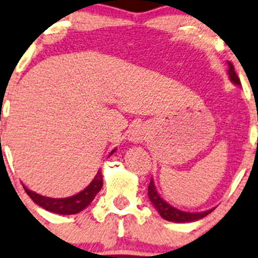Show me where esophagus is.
Masks as SVG:
<instances>
[{
	"instance_id": "obj_1",
	"label": "esophagus",
	"mask_w": 258,
	"mask_h": 258,
	"mask_svg": "<svg viewBox=\"0 0 258 258\" xmlns=\"http://www.w3.org/2000/svg\"><path fill=\"white\" fill-rule=\"evenodd\" d=\"M127 136H128V140L131 142L140 143L143 142L146 138V130L142 124H134L131 128L127 132Z\"/></svg>"
}]
</instances>
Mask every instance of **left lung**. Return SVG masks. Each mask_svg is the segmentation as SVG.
Listing matches in <instances>:
<instances>
[{
    "label": "left lung",
    "mask_w": 258,
    "mask_h": 258,
    "mask_svg": "<svg viewBox=\"0 0 258 258\" xmlns=\"http://www.w3.org/2000/svg\"><path fill=\"white\" fill-rule=\"evenodd\" d=\"M229 64V78L235 85L241 86L240 79L235 73V68L231 63ZM148 197H150V200L152 204L154 205V208L157 209V211L159 213V215L164 219V220L173 221V222H193L197 220H200V219L205 218V216L209 215L211 211L214 210L210 209V210L207 211H200V213H188V211H181L179 209L172 207L170 204H168L167 202H164L161 197H159L158 191H157L156 185L153 183V179H151V183L148 185Z\"/></svg>",
    "instance_id": "8db88e82"
}]
</instances>
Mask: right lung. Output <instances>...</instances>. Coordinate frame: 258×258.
Listing matches in <instances>:
<instances>
[{
    "mask_svg": "<svg viewBox=\"0 0 258 258\" xmlns=\"http://www.w3.org/2000/svg\"><path fill=\"white\" fill-rule=\"evenodd\" d=\"M116 150L111 151L110 156ZM102 183H104V180H102L101 170H97L93 181H91L84 190H81L80 193L69 198L54 199V198L43 197V195L29 190L26 186H24V190H26V193L29 195V198H31L37 205H39L40 208L45 209V210L48 211H51V213L60 214V215H73V214L80 213V211H83L84 209L90 205V203L93 202L94 198L96 197V194L101 190Z\"/></svg>",
    "mask_w": 258,
    "mask_h": 258,
    "instance_id": "1",
    "label": "right lung"
}]
</instances>
